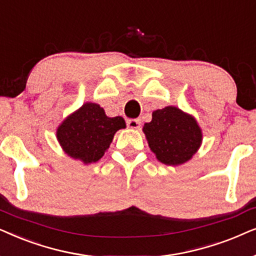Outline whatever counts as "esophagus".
Returning a JSON list of instances; mask_svg holds the SVG:
<instances>
[{
    "instance_id": "esophagus-1",
    "label": "esophagus",
    "mask_w": 256,
    "mask_h": 256,
    "mask_svg": "<svg viewBox=\"0 0 256 256\" xmlns=\"http://www.w3.org/2000/svg\"><path fill=\"white\" fill-rule=\"evenodd\" d=\"M140 125H142V122L139 120V119H130V120H128V126L132 130H139L140 128Z\"/></svg>"
}]
</instances>
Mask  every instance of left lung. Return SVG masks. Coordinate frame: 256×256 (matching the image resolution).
<instances>
[{
  "label": "left lung",
  "instance_id": "1",
  "mask_svg": "<svg viewBox=\"0 0 256 256\" xmlns=\"http://www.w3.org/2000/svg\"><path fill=\"white\" fill-rule=\"evenodd\" d=\"M142 132L158 162L168 166L187 162L202 144L196 119L172 105L153 111L152 120L145 122Z\"/></svg>",
  "mask_w": 256,
  "mask_h": 256
}]
</instances>
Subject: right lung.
<instances>
[{
	"label": "right lung",
	"mask_w": 256,
	"mask_h": 256,
	"mask_svg": "<svg viewBox=\"0 0 256 256\" xmlns=\"http://www.w3.org/2000/svg\"><path fill=\"white\" fill-rule=\"evenodd\" d=\"M125 128L120 116L108 117L100 104L86 102L60 122L56 137L64 153L90 165L102 159L116 132Z\"/></svg>",
	"instance_id": "add662e5"
}]
</instances>
